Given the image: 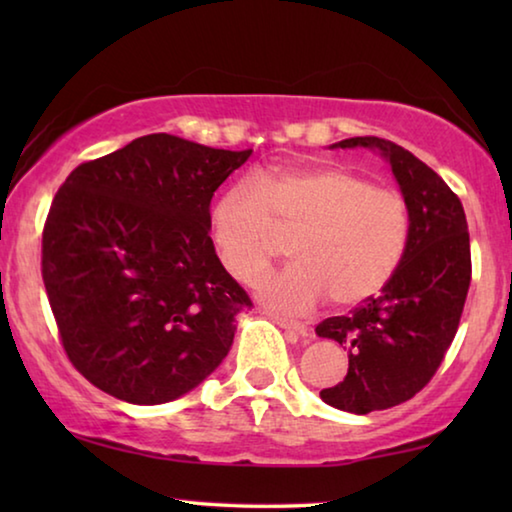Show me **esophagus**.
<instances>
[{"mask_svg": "<svg viewBox=\"0 0 512 512\" xmlns=\"http://www.w3.org/2000/svg\"><path fill=\"white\" fill-rule=\"evenodd\" d=\"M266 316L273 320V323L280 325L282 329H287V332L296 334V336H307L309 334V327L305 323H300V320H291V318H284L280 314H275V311H266Z\"/></svg>", "mask_w": 512, "mask_h": 512, "instance_id": "34e87169", "label": "esophagus"}]
</instances>
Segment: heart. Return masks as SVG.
Wrapping results in <instances>:
<instances>
[{"label": "heart", "mask_w": 512, "mask_h": 512, "mask_svg": "<svg viewBox=\"0 0 512 512\" xmlns=\"http://www.w3.org/2000/svg\"><path fill=\"white\" fill-rule=\"evenodd\" d=\"M212 241L235 280L250 284L293 239L296 264L259 280L268 305L307 314L329 298L354 307L386 287L411 230L406 198L343 167L284 169L235 185L212 207Z\"/></svg>", "instance_id": "1"}]
</instances>
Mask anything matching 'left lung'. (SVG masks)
<instances>
[{"instance_id":"obj_1","label":"left lung","mask_w":512,"mask_h":512,"mask_svg":"<svg viewBox=\"0 0 512 512\" xmlns=\"http://www.w3.org/2000/svg\"><path fill=\"white\" fill-rule=\"evenodd\" d=\"M334 146L384 153L411 216L402 262L386 287L348 316L325 318L316 327L318 336L339 341L350 354L348 375L320 397L366 415L411 400L443 363L472 280L470 232L461 198L402 146L372 135Z\"/></svg>"}]
</instances>
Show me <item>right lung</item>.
<instances>
[{
  "label": "right lung",
  "instance_id": "1",
  "mask_svg": "<svg viewBox=\"0 0 512 512\" xmlns=\"http://www.w3.org/2000/svg\"><path fill=\"white\" fill-rule=\"evenodd\" d=\"M250 153L155 133L60 185L42 280L67 359L103 393L171 402L230 352L253 300L214 253L210 201Z\"/></svg>",
  "mask_w": 512,
  "mask_h": 512
}]
</instances>
